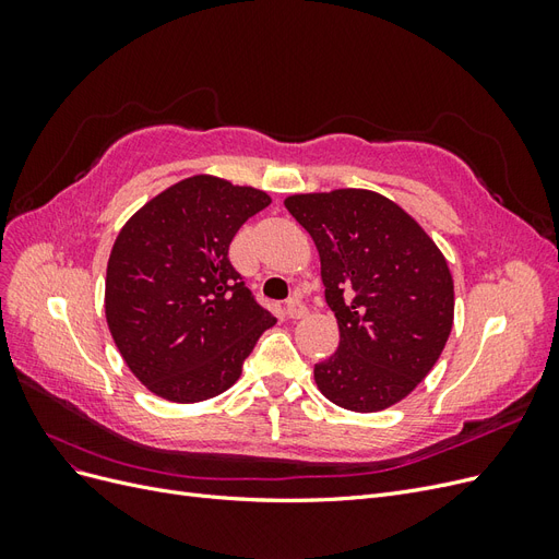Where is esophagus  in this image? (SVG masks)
Wrapping results in <instances>:
<instances>
[{"mask_svg": "<svg viewBox=\"0 0 559 559\" xmlns=\"http://www.w3.org/2000/svg\"><path fill=\"white\" fill-rule=\"evenodd\" d=\"M284 310H286V317H289V319H300V317L308 314L306 302H302L298 296L286 300V308H284Z\"/></svg>", "mask_w": 559, "mask_h": 559, "instance_id": "obj_1", "label": "esophagus"}]
</instances>
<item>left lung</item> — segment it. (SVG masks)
<instances>
[{
	"mask_svg": "<svg viewBox=\"0 0 559 559\" xmlns=\"http://www.w3.org/2000/svg\"><path fill=\"white\" fill-rule=\"evenodd\" d=\"M321 259L341 343L314 364L319 392L341 408L378 413L427 378L452 331L450 267L396 202L341 189L286 198Z\"/></svg>",
	"mask_w": 559,
	"mask_h": 559,
	"instance_id": "8db88e82",
	"label": "left lung"
}]
</instances>
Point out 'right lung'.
I'll return each instance as SVG.
<instances>
[{"label": "right lung", "mask_w": 559, "mask_h": 559, "mask_svg": "<svg viewBox=\"0 0 559 559\" xmlns=\"http://www.w3.org/2000/svg\"><path fill=\"white\" fill-rule=\"evenodd\" d=\"M263 191L198 175L156 195L118 233L105 312L128 368L151 392L198 403L238 382L275 317L233 267L228 247Z\"/></svg>", "instance_id": "add662e5"}]
</instances>
